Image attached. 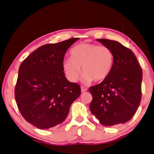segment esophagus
I'll return each instance as SVG.
<instances>
[{
    "instance_id": "1",
    "label": "esophagus",
    "mask_w": 154,
    "mask_h": 154,
    "mask_svg": "<svg viewBox=\"0 0 154 154\" xmlns=\"http://www.w3.org/2000/svg\"><path fill=\"white\" fill-rule=\"evenodd\" d=\"M87 90H88L87 88L83 87V86H82V87H81V91H82V93H83V92H85V91H87Z\"/></svg>"
}]
</instances>
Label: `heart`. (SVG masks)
<instances>
[{
    "label": "heart",
    "instance_id": "obj_1",
    "mask_svg": "<svg viewBox=\"0 0 154 154\" xmlns=\"http://www.w3.org/2000/svg\"><path fill=\"white\" fill-rule=\"evenodd\" d=\"M71 58L63 61V70L69 81L75 82L81 74L82 81L89 84L94 80L102 81L110 74L113 66V54L106 46L82 43L76 45L70 52Z\"/></svg>",
    "mask_w": 154,
    "mask_h": 154
}]
</instances>
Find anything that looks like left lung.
<instances>
[{
	"label": "left lung",
	"instance_id": "obj_1",
	"mask_svg": "<svg viewBox=\"0 0 154 154\" xmlns=\"http://www.w3.org/2000/svg\"><path fill=\"white\" fill-rule=\"evenodd\" d=\"M110 49L113 66L109 76L89 91L90 109L104 126L124 124L132 118L141 101L143 71L131 50L118 42L96 39Z\"/></svg>",
	"mask_w": 154,
	"mask_h": 154
}]
</instances>
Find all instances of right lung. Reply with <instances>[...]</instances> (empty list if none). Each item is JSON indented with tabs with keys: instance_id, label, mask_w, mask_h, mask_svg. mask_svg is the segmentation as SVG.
<instances>
[{
	"instance_id": "right-lung-1",
	"label": "right lung",
	"mask_w": 154,
	"mask_h": 154,
	"mask_svg": "<svg viewBox=\"0 0 154 154\" xmlns=\"http://www.w3.org/2000/svg\"><path fill=\"white\" fill-rule=\"evenodd\" d=\"M78 39L43 45L20 65L15 99L23 118L38 129L61 124L80 95V86L67 80L62 66L67 50Z\"/></svg>"
}]
</instances>
